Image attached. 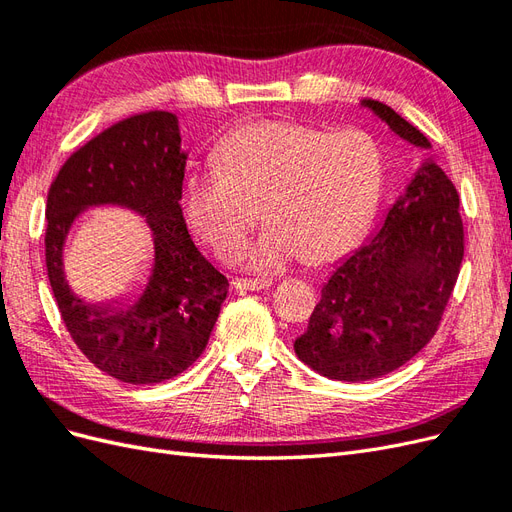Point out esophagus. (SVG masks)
I'll return each mask as SVG.
<instances>
[{
  "label": "esophagus",
  "mask_w": 512,
  "mask_h": 512,
  "mask_svg": "<svg viewBox=\"0 0 512 512\" xmlns=\"http://www.w3.org/2000/svg\"><path fill=\"white\" fill-rule=\"evenodd\" d=\"M235 284V288L237 290H241V292H247V290H265V288H269L273 282L271 280H265V277H239V280H235L232 282Z\"/></svg>",
  "instance_id": "obj_1"
}]
</instances>
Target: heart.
I'll list each match as a JSON object with an SVG mask.
<instances>
[{
  "instance_id": "1",
  "label": "heart",
  "mask_w": 512,
  "mask_h": 512,
  "mask_svg": "<svg viewBox=\"0 0 512 512\" xmlns=\"http://www.w3.org/2000/svg\"><path fill=\"white\" fill-rule=\"evenodd\" d=\"M218 168L183 183V209L215 254L230 256L260 220H271L243 254L258 271L292 260H333L374 220L384 181L378 141L361 128L329 132L303 121L258 119L230 132Z\"/></svg>"
}]
</instances>
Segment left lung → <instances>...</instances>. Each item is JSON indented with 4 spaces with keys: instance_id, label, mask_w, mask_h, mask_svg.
<instances>
[{
    "instance_id": "left-lung-1",
    "label": "left lung",
    "mask_w": 512,
    "mask_h": 512,
    "mask_svg": "<svg viewBox=\"0 0 512 512\" xmlns=\"http://www.w3.org/2000/svg\"><path fill=\"white\" fill-rule=\"evenodd\" d=\"M363 106L404 141L431 147L391 106L369 98ZM461 260L459 194L444 170L427 160L376 235L339 262L294 352L331 380L391 374L436 335Z\"/></svg>"
}]
</instances>
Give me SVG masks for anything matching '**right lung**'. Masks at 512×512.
<instances>
[{"label":"right lung","instance_id":"add662e5","mask_svg":"<svg viewBox=\"0 0 512 512\" xmlns=\"http://www.w3.org/2000/svg\"><path fill=\"white\" fill-rule=\"evenodd\" d=\"M185 153L177 115H132L91 138L59 168L46 198L44 256L72 342L121 382L156 384L203 354L228 294V280L198 252L181 213ZM121 204L146 215L154 269L132 306H87L63 277V243L75 215Z\"/></svg>","mask_w":512,"mask_h":512}]
</instances>
